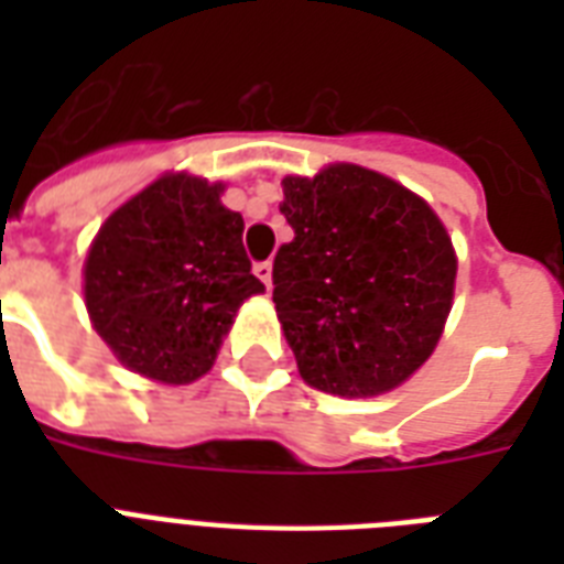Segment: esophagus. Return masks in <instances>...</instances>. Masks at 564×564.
I'll use <instances>...</instances> for the list:
<instances>
[{
  "mask_svg": "<svg viewBox=\"0 0 564 564\" xmlns=\"http://www.w3.org/2000/svg\"><path fill=\"white\" fill-rule=\"evenodd\" d=\"M254 274L260 278V281L265 283V286H272V263L269 260H263V263L254 265Z\"/></svg>",
  "mask_w": 564,
  "mask_h": 564,
  "instance_id": "esophagus-1",
  "label": "esophagus"
}]
</instances>
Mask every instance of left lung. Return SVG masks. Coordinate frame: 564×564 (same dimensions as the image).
Wrapping results in <instances>:
<instances>
[{
    "mask_svg": "<svg viewBox=\"0 0 564 564\" xmlns=\"http://www.w3.org/2000/svg\"><path fill=\"white\" fill-rule=\"evenodd\" d=\"M281 187L295 237L274 254L272 301L301 377L339 398L401 386L454 304L445 225L424 198L354 163Z\"/></svg>",
    "mask_w": 564,
    "mask_h": 564,
    "instance_id": "8db88e82",
    "label": "left lung"
}]
</instances>
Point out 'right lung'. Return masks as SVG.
<instances>
[{
    "mask_svg": "<svg viewBox=\"0 0 564 564\" xmlns=\"http://www.w3.org/2000/svg\"><path fill=\"white\" fill-rule=\"evenodd\" d=\"M225 184L163 175L108 216L84 263L96 334L131 371L161 383L207 375L239 304L263 283L242 248L246 221Z\"/></svg>",
    "mask_w": 564,
    "mask_h": 564,
    "instance_id": "obj_1",
    "label": "right lung"
}]
</instances>
